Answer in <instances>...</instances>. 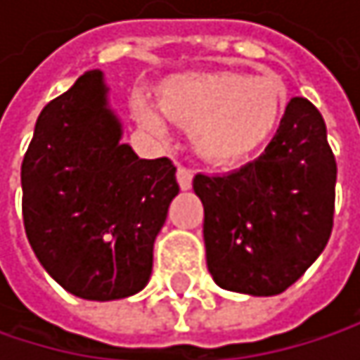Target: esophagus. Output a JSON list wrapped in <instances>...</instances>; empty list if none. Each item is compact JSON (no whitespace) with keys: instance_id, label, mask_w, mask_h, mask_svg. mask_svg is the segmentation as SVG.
<instances>
[{"instance_id":"1","label":"esophagus","mask_w":360,"mask_h":360,"mask_svg":"<svg viewBox=\"0 0 360 360\" xmlns=\"http://www.w3.org/2000/svg\"><path fill=\"white\" fill-rule=\"evenodd\" d=\"M177 181H179L181 189H189L191 187V181H193V173H191V169H187V167H177Z\"/></svg>"}]
</instances>
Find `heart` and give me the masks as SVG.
Segmentation results:
<instances>
[{
    "label": "heart",
    "mask_w": 360,
    "mask_h": 360,
    "mask_svg": "<svg viewBox=\"0 0 360 360\" xmlns=\"http://www.w3.org/2000/svg\"><path fill=\"white\" fill-rule=\"evenodd\" d=\"M285 87L275 75L238 70L185 72L165 79L156 89L160 114L191 131L198 156L217 167H231L258 152L275 133L285 112ZM139 122L162 133L160 116L137 108Z\"/></svg>",
    "instance_id": "1"
}]
</instances>
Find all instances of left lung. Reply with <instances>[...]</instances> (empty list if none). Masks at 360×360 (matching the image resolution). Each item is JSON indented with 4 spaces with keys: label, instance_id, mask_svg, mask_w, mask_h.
I'll list each match as a JSON object with an SVG mask.
<instances>
[{
    "label": "left lung",
    "instance_id": "8db88e82",
    "mask_svg": "<svg viewBox=\"0 0 360 360\" xmlns=\"http://www.w3.org/2000/svg\"><path fill=\"white\" fill-rule=\"evenodd\" d=\"M335 175L323 116L304 98L288 104L256 160L229 175H195L214 283L275 296L298 281L331 236Z\"/></svg>",
    "mask_w": 360,
    "mask_h": 360
}]
</instances>
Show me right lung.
<instances>
[{
  "mask_svg": "<svg viewBox=\"0 0 360 360\" xmlns=\"http://www.w3.org/2000/svg\"><path fill=\"white\" fill-rule=\"evenodd\" d=\"M100 70L41 110L22 160V221L43 269L70 294L116 300L152 275L154 240L179 193L171 158L120 143Z\"/></svg>",
  "mask_w": 360,
  "mask_h": 360,
  "instance_id": "right-lung-1",
  "label": "right lung"
}]
</instances>
